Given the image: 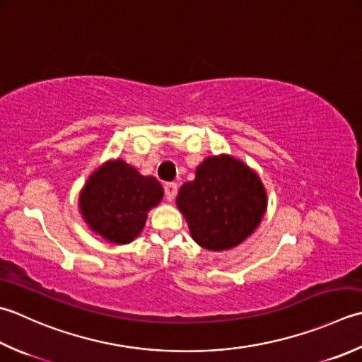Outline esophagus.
Wrapping results in <instances>:
<instances>
[{"label":"esophagus","mask_w":362,"mask_h":362,"mask_svg":"<svg viewBox=\"0 0 362 362\" xmlns=\"http://www.w3.org/2000/svg\"><path fill=\"white\" fill-rule=\"evenodd\" d=\"M177 189H179V187H177V183H174V182L166 183V185H165V194H166V199L169 202H173L175 199Z\"/></svg>","instance_id":"esophagus-1"}]
</instances>
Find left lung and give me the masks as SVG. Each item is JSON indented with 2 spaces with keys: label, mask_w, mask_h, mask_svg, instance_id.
<instances>
[{
  "label": "left lung",
  "mask_w": 362,
  "mask_h": 362,
  "mask_svg": "<svg viewBox=\"0 0 362 362\" xmlns=\"http://www.w3.org/2000/svg\"><path fill=\"white\" fill-rule=\"evenodd\" d=\"M175 204L194 242L219 252L243 243L257 229L268 196L254 169L221 153L196 168L194 180L183 183Z\"/></svg>",
  "instance_id": "1"
}]
</instances>
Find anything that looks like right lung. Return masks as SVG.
Returning <instances> with one entry per match:
<instances>
[{
	"mask_svg": "<svg viewBox=\"0 0 362 362\" xmlns=\"http://www.w3.org/2000/svg\"><path fill=\"white\" fill-rule=\"evenodd\" d=\"M163 199L161 183L122 158L108 160L89 175L78 207L88 228L112 245H129Z\"/></svg>",
	"mask_w": 362,
	"mask_h": 362,
	"instance_id": "obj_1",
	"label": "right lung"
}]
</instances>
